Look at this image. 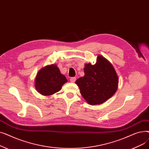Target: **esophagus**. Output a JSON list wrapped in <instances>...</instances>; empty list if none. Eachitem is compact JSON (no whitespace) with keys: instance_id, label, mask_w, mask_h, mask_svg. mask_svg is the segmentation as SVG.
Segmentation results:
<instances>
[{"instance_id":"obj_1","label":"esophagus","mask_w":149,"mask_h":149,"mask_svg":"<svg viewBox=\"0 0 149 149\" xmlns=\"http://www.w3.org/2000/svg\"><path fill=\"white\" fill-rule=\"evenodd\" d=\"M69 80H70V82L74 83V82H75L76 81V78L75 77H71V78H70Z\"/></svg>"}]
</instances>
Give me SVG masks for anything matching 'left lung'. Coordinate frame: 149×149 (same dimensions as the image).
Here are the masks:
<instances>
[{"instance_id": "left-lung-1", "label": "left lung", "mask_w": 149, "mask_h": 149, "mask_svg": "<svg viewBox=\"0 0 149 149\" xmlns=\"http://www.w3.org/2000/svg\"><path fill=\"white\" fill-rule=\"evenodd\" d=\"M84 66V75L77 79L75 83L88 104H102L118 89V75L111 63L100 55L95 65L86 63Z\"/></svg>"}]
</instances>
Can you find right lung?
Returning <instances> with one entry per match:
<instances>
[{"mask_svg": "<svg viewBox=\"0 0 149 149\" xmlns=\"http://www.w3.org/2000/svg\"><path fill=\"white\" fill-rule=\"evenodd\" d=\"M67 81L57 66L51 65L39 70L35 79V88L40 94L48 96L60 91L62 86Z\"/></svg>", "mask_w": 149, "mask_h": 149, "instance_id": "add662e5", "label": "right lung"}]
</instances>
